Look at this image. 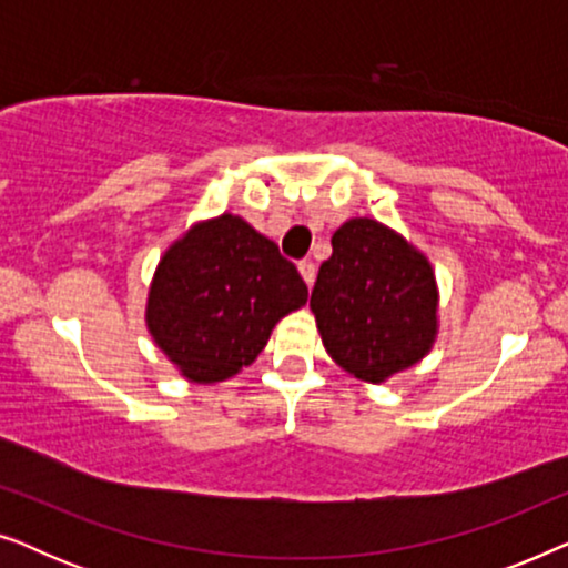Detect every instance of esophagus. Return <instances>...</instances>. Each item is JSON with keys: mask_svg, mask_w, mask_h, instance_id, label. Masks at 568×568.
<instances>
[{"mask_svg": "<svg viewBox=\"0 0 568 568\" xmlns=\"http://www.w3.org/2000/svg\"><path fill=\"white\" fill-rule=\"evenodd\" d=\"M300 276H302V282H305L307 286H313L315 284V263L313 261H300Z\"/></svg>", "mask_w": 568, "mask_h": 568, "instance_id": "esophagus-1", "label": "esophagus"}]
</instances>
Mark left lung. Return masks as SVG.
<instances>
[{
	"instance_id": "1",
	"label": "left lung",
	"mask_w": 568,
	"mask_h": 568,
	"mask_svg": "<svg viewBox=\"0 0 568 568\" xmlns=\"http://www.w3.org/2000/svg\"><path fill=\"white\" fill-rule=\"evenodd\" d=\"M310 297L325 352L359 383L383 385L424 359L439 336V286L424 251L387 224L354 216Z\"/></svg>"
}]
</instances>
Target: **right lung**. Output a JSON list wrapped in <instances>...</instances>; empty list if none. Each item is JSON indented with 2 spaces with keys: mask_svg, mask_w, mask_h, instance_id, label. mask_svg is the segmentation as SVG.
Returning <instances> with one entry per match:
<instances>
[{
  "mask_svg": "<svg viewBox=\"0 0 568 568\" xmlns=\"http://www.w3.org/2000/svg\"><path fill=\"white\" fill-rule=\"evenodd\" d=\"M305 302L307 286L274 240L224 212L165 247L144 323L181 377L214 385L251 367L276 323Z\"/></svg>",
  "mask_w": 568,
  "mask_h": 568,
  "instance_id": "obj_1",
  "label": "right lung"
}]
</instances>
